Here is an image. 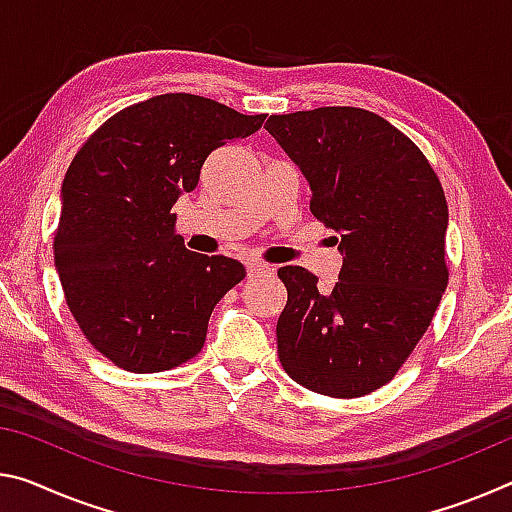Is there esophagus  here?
Listing matches in <instances>:
<instances>
[{"label": "esophagus", "instance_id": "obj_1", "mask_svg": "<svg viewBox=\"0 0 512 512\" xmlns=\"http://www.w3.org/2000/svg\"><path fill=\"white\" fill-rule=\"evenodd\" d=\"M246 271H248L250 278H255V275L273 273V266H269V264H262V262H246Z\"/></svg>", "mask_w": 512, "mask_h": 512}]
</instances>
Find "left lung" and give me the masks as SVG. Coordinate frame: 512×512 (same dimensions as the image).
I'll use <instances>...</instances> for the list:
<instances>
[{
    "label": "left lung",
    "mask_w": 512,
    "mask_h": 512,
    "mask_svg": "<svg viewBox=\"0 0 512 512\" xmlns=\"http://www.w3.org/2000/svg\"><path fill=\"white\" fill-rule=\"evenodd\" d=\"M266 129L310 184L312 214L342 234V271L326 294L303 266L278 271L280 362L312 392L364 396L410 358L449 282L442 184L417 145L371 111H296Z\"/></svg>",
    "instance_id": "left-lung-1"
}]
</instances>
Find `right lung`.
Masks as SVG:
<instances>
[{
    "label": "right lung",
    "instance_id": "obj_1",
    "mask_svg": "<svg viewBox=\"0 0 512 512\" xmlns=\"http://www.w3.org/2000/svg\"><path fill=\"white\" fill-rule=\"evenodd\" d=\"M264 118L166 93L118 111L72 159L54 266L84 337L116 367L154 373L196 358L216 303L246 278L237 259L186 250L170 209L209 154Z\"/></svg>",
    "mask_w": 512,
    "mask_h": 512
}]
</instances>
